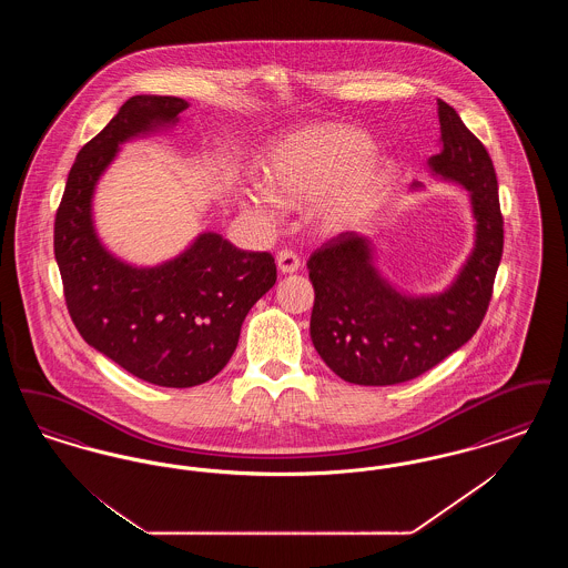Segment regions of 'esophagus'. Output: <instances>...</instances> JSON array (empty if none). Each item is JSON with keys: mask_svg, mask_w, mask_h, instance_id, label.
Masks as SVG:
<instances>
[{"mask_svg": "<svg viewBox=\"0 0 568 568\" xmlns=\"http://www.w3.org/2000/svg\"><path fill=\"white\" fill-rule=\"evenodd\" d=\"M276 266L283 274H292L300 268V257H297L294 251L290 248H283L278 255H276Z\"/></svg>", "mask_w": 568, "mask_h": 568, "instance_id": "esophagus-1", "label": "esophagus"}]
</instances>
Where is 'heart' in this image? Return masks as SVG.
I'll return each mask as SVG.
<instances>
[{"label": "heart", "instance_id": "heart-1", "mask_svg": "<svg viewBox=\"0 0 568 568\" xmlns=\"http://www.w3.org/2000/svg\"><path fill=\"white\" fill-rule=\"evenodd\" d=\"M373 138L347 125H317L276 142L266 160L268 187H253L246 204L272 219L280 197L290 206L317 205V225L341 234L364 225L383 206L396 176L392 162H373Z\"/></svg>", "mask_w": 568, "mask_h": 568}]
</instances>
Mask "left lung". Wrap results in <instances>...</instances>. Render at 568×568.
<instances>
[{
  "mask_svg": "<svg viewBox=\"0 0 568 568\" xmlns=\"http://www.w3.org/2000/svg\"><path fill=\"white\" fill-rule=\"evenodd\" d=\"M440 151L430 172L470 193L475 244L447 290L408 296L375 266L371 239L345 232L308 260L315 287L311 338L329 371L355 385H396L424 375L473 338L486 317L503 257L498 181L486 146L438 100ZM413 183V190H419Z\"/></svg>",
  "mask_w": 568,
  "mask_h": 568,
  "instance_id": "left-lung-1",
  "label": "left lung"
}]
</instances>
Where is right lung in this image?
<instances>
[{"mask_svg": "<svg viewBox=\"0 0 568 568\" xmlns=\"http://www.w3.org/2000/svg\"><path fill=\"white\" fill-rule=\"evenodd\" d=\"M187 106L172 95L130 98L82 146L54 216V260L82 338L162 387H193L219 375L246 313L276 281L271 253L241 251L216 232H202L181 255L151 268L119 260L100 241L93 193L119 146L176 125Z\"/></svg>", "mask_w": 568, "mask_h": 568, "instance_id": "add662e5", "label": "right lung"}]
</instances>
